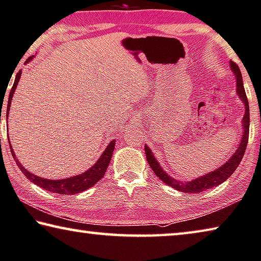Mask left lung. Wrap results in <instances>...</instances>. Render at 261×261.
I'll return each instance as SVG.
<instances>
[{
  "label": "left lung",
  "instance_id": "1",
  "mask_svg": "<svg viewBox=\"0 0 261 261\" xmlns=\"http://www.w3.org/2000/svg\"><path fill=\"white\" fill-rule=\"evenodd\" d=\"M230 67L232 69V72L234 73L237 79V93H238L239 98L243 100L245 106V114L243 117L244 130L242 135V141L239 143L238 149L236 150V152L231 155V158L228 159L227 162H225V164L219 166V168L216 170H213L212 172H208L204 174V176L196 178V179H193L191 181L185 182V181L177 180L174 179V178L170 177L169 174L161 168V165H159L157 159L154 158L152 151L145 145L144 150H145L146 159H147V163H149L150 168L153 170V173L159 178V179L164 181L165 184H168L169 186H171V188L179 190V191L185 192V193H197V192L205 191V190L212 189L215 188V186L220 185L221 182H224L227 178H230L231 174L234 172L236 169L238 168V165L240 164V162H242L245 151H246V145L248 143V134H250V108H248V100H247L246 92H245L243 76H242V72H240V69L238 65L232 61L230 62Z\"/></svg>",
  "mask_w": 261,
  "mask_h": 261
}]
</instances>
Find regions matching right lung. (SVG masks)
Here are the masks:
<instances>
[{
  "mask_svg": "<svg viewBox=\"0 0 261 261\" xmlns=\"http://www.w3.org/2000/svg\"><path fill=\"white\" fill-rule=\"evenodd\" d=\"M31 58L33 57L28 58V60L25 61V63L27 62H30ZM21 73H22V70H19V71L16 73L14 85L9 92V98H8V107H7V119H8V114H9L11 99H13L15 89H16V87H17L18 81H19V79H21ZM115 142L116 141L114 139V141L109 144L106 151H104L102 155L98 158V161H97L88 171H85V172L81 173V174H77V176L64 178V179H46V178L38 177V176H36V174H33L31 172H29L28 170L24 169L21 164H19V162L17 161L16 157H15L14 149L11 147L10 143H9V145H10L11 154H13L14 158L16 159V164L19 168V170L24 173V176L28 178L30 181H33L35 185L40 186V188L44 189L49 192L60 193V194H64V196H67V194H76V193L83 192V191H85V190L92 188V186L95 185L97 181H99V179H102V178L104 177V174H106V171L109 166V163H110V161H111L112 153H114Z\"/></svg>",
  "mask_w": 261,
  "mask_h": 261,
  "instance_id": "add662e5",
  "label": "right lung"
}]
</instances>
